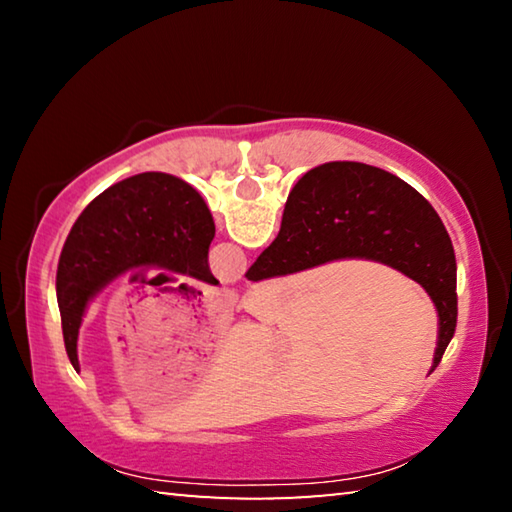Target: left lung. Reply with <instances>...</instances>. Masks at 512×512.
I'll return each mask as SVG.
<instances>
[{"instance_id":"8db88e82","label":"left lung","mask_w":512,"mask_h":512,"mask_svg":"<svg viewBox=\"0 0 512 512\" xmlns=\"http://www.w3.org/2000/svg\"><path fill=\"white\" fill-rule=\"evenodd\" d=\"M214 221L201 194L169 173H137L99 194L65 239L56 298L67 357L79 370L76 339L85 305L135 266L169 268L219 284L207 264Z\"/></svg>"}]
</instances>
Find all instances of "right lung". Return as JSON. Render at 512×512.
<instances>
[{"label":"right lung","instance_id":"obj_1","mask_svg":"<svg viewBox=\"0 0 512 512\" xmlns=\"http://www.w3.org/2000/svg\"><path fill=\"white\" fill-rule=\"evenodd\" d=\"M345 257L375 259L422 284L440 320L436 368L456 329L454 246L429 201L393 173L361 162L307 171L284 205L280 235L246 277L257 282Z\"/></svg>","mask_w":512,"mask_h":512}]
</instances>
